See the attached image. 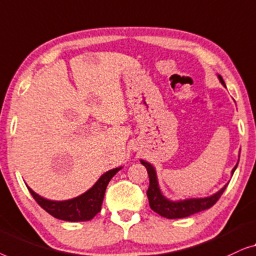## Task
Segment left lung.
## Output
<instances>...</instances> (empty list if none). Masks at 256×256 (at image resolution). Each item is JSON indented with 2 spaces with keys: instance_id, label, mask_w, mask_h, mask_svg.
<instances>
[{
  "instance_id": "1",
  "label": "left lung",
  "mask_w": 256,
  "mask_h": 256,
  "mask_svg": "<svg viewBox=\"0 0 256 256\" xmlns=\"http://www.w3.org/2000/svg\"><path fill=\"white\" fill-rule=\"evenodd\" d=\"M218 78L219 81L222 82V84L225 86V82L222 80L220 75H218ZM142 164L146 167L147 172H148L150 176V186L148 190H147V197H148L150 206L153 211H156V214H159L160 216H162V217L168 219L189 217V216L197 214V212L210 208L212 205L216 204V202L220 198L222 192H224L226 186H228V184L224 186V188H222L218 192L214 194L212 196L204 197V198H190L184 200L172 202L170 200L166 198L162 195V192H161L159 183H158L156 169H154L153 166L144 160H142ZM236 168V166L232 169V175L233 172H234Z\"/></svg>"
}]
</instances>
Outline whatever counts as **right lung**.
<instances>
[{
  "label": "right lung",
  "mask_w": 256,
  "mask_h": 256,
  "mask_svg": "<svg viewBox=\"0 0 256 256\" xmlns=\"http://www.w3.org/2000/svg\"><path fill=\"white\" fill-rule=\"evenodd\" d=\"M120 169L122 167L104 172L88 192L68 200H48L36 194L30 186H26L36 202L54 218L66 222H87L100 211L106 186Z\"/></svg>",
  "instance_id": "add662e5"
}]
</instances>
